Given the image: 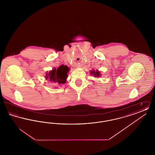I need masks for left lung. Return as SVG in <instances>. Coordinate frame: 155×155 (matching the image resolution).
<instances>
[{
  "mask_svg": "<svg viewBox=\"0 0 155 155\" xmlns=\"http://www.w3.org/2000/svg\"><path fill=\"white\" fill-rule=\"evenodd\" d=\"M91 73L92 74H94L95 77H99L100 76V73H99L98 71H91Z\"/></svg>",
  "mask_w": 155,
  "mask_h": 155,
  "instance_id": "1",
  "label": "left lung"
}]
</instances>
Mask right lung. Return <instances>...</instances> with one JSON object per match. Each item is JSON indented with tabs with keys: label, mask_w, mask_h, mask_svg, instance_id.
I'll use <instances>...</instances> for the list:
<instances>
[{
	"label": "right lung",
	"mask_w": 155,
	"mask_h": 155,
	"mask_svg": "<svg viewBox=\"0 0 155 155\" xmlns=\"http://www.w3.org/2000/svg\"><path fill=\"white\" fill-rule=\"evenodd\" d=\"M69 68L67 66L61 65L56 68H54L53 70L49 72V74H46V78L48 79L52 82L56 83L57 84H65L67 77V73L69 71Z\"/></svg>",
	"instance_id": "obj_1"
}]
</instances>
